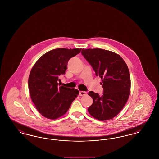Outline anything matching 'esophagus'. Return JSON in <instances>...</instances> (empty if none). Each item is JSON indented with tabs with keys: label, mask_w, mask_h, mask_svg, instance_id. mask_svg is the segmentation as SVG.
Wrapping results in <instances>:
<instances>
[{
	"label": "esophagus",
	"mask_w": 159,
	"mask_h": 159,
	"mask_svg": "<svg viewBox=\"0 0 159 159\" xmlns=\"http://www.w3.org/2000/svg\"><path fill=\"white\" fill-rule=\"evenodd\" d=\"M80 96H84L86 95V92L84 91H80Z\"/></svg>",
	"instance_id": "obj_1"
}]
</instances>
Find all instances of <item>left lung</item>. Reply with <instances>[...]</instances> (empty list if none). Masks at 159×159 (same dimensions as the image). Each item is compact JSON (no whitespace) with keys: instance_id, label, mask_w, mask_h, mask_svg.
I'll return each mask as SVG.
<instances>
[{"instance_id":"left-lung-1","label":"left lung","mask_w":159,"mask_h":159,"mask_svg":"<svg viewBox=\"0 0 159 159\" xmlns=\"http://www.w3.org/2000/svg\"><path fill=\"white\" fill-rule=\"evenodd\" d=\"M82 54L102 79L103 95L90 91L93 103L88 112L95 119L110 120L120 112L129 98L130 77L128 67L117 53L102 49H83Z\"/></svg>"}]
</instances>
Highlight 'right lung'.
<instances>
[{
	"label": "right lung",
	"mask_w": 159,
	"mask_h": 159,
	"mask_svg": "<svg viewBox=\"0 0 159 159\" xmlns=\"http://www.w3.org/2000/svg\"><path fill=\"white\" fill-rule=\"evenodd\" d=\"M82 49L57 48L43 55L33 66L29 77L31 98L38 111L49 119H57L66 113L79 92L58 81L67 68L68 60Z\"/></svg>",
	"instance_id": "add662e5"
}]
</instances>
